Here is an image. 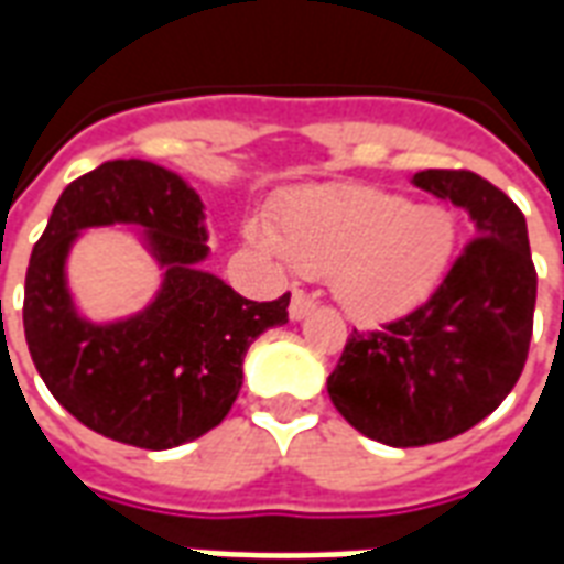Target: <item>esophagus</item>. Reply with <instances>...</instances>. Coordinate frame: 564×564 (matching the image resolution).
I'll list each match as a JSON object with an SVG mask.
<instances>
[{
	"mask_svg": "<svg viewBox=\"0 0 564 564\" xmlns=\"http://www.w3.org/2000/svg\"><path fill=\"white\" fill-rule=\"evenodd\" d=\"M311 311H314V299L302 293V290H295L293 299H290V317L305 319Z\"/></svg>",
	"mask_w": 564,
	"mask_h": 564,
	"instance_id": "obj_1",
	"label": "esophagus"
}]
</instances>
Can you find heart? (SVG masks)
<instances>
[{"label": "heart", "instance_id": "b5f03b06", "mask_svg": "<svg viewBox=\"0 0 564 564\" xmlns=\"http://www.w3.org/2000/svg\"><path fill=\"white\" fill-rule=\"evenodd\" d=\"M271 245L302 274L329 278L350 317L378 323L435 293L456 250V220L375 186H319L283 205Z\"/></svg>", "mask_w": 564, "mask_h": 564}]
</instances>
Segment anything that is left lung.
<instances>
[{
    "instance_id": "obj_1",
    "label": "left lung",
    "mask_w": 564,
    "mask_h": 564,
    "mask_svg": "<svg viewBox=\"0 0 564 564\" xmlns=\"http://www.w3.org/2000/svg\"><path fill=\"white\" fill-rule=\"evenodd\" d=\"M414 184L468 210L474 238L423 305L350 332L326 380L338 414L390 447L462 435L508 399L538 295L525 217L496 184L465 169H425Z\"/></svg>"
}]
</instances>
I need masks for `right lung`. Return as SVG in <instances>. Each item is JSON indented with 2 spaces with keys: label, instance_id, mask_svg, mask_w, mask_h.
<instances>
[{
  "label": "right lung",
  "instance_id": "add662e5",
  "mask_svg": "<svg viewBox=\"0 0 564 564\" xmlns=\"http://www.w3.org/2000/svg\"><path fill=\"white\" fill-rule=\"evenodd\" d=\"M108 221L151 229L166 283L139 318L93 327L74 314L62 265L78 228ZM205 257L202 202L153 162L108 160L63 189L32 247L23 332L44 387L75 420L141 449L177 447L223 423L241 390L247 347L286 323L290 293L250 302L198 271Z\"/></svg>",
  "mask_w": 564,
  "mask_h": 564
}]
</instances>
